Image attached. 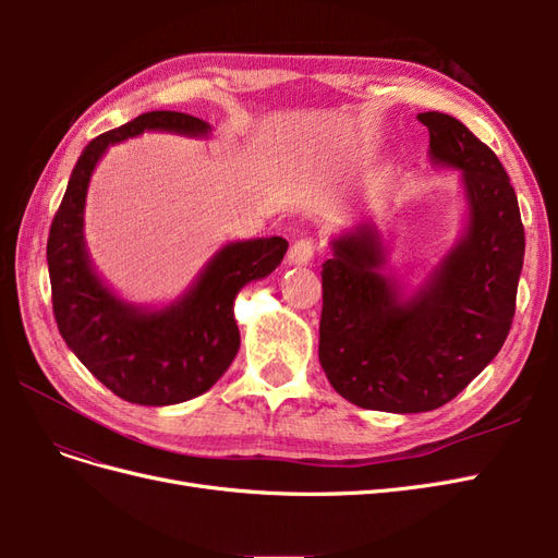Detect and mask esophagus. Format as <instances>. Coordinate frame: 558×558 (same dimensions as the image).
<instances>
[{"label": "esophagus", "instance_id": "obj_1", "mask_svg": "<svg viewBox=\"0 0 558 558\" xmlns=\"http://www.w3.org/2000/svg\"><path fill=\"white\" fill-rule=\"evenodd\" d=\"M314 256V240L312 238H302L298 240L291 251H289V263L291 265H307Z\"/></svg>", "mask_w": 558, "mask_h": 558}]
</instances>
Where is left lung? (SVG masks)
I'll list each match as a JSON object with an SVG mask.
<instances>
[{
    "label": "left lung",
    "mask_w": 558,
    "mask_h": 558,
    "mask_svg": "<svg viewBox=\"0 0 558 558\" xmlns=\"http://www.w3.org/2000/svg\"><path fill=\"white\" fill-rule=\"evenodd\" d=\"M435 165L461 170L470 223L416 295L381 272L375 228L332 240L324 263L318 361L342 398L363 410L442 408L496 359L510 332L523 265V226L508 172L461 121L426 111Z\"/></svg>",
    "instance_id": "1"
}]
</instances>
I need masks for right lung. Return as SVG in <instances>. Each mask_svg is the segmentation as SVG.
<instances>
[{"instance_id":"1","label":"right lung","mask_w":558,"mask_h":558,"mask_svg":"<svg viewBox=\"0 0 558 558\" xmlns=\"http://www.w3.org/2000/svg\"><path fill=\"white\" fill-rule=\"evenodd\" d=\"M144 130L207 137L211 128L189 113L148 111L95 137L83 148L50 223L46 260L53 314L66 347L118 398L162 408L202 396L223 377L240 349L234 298L248 281L275 272L289 242H230L202 269L191 291L162 310H142L116 298L90 265L83 207L105 150Z\"/></svg>"}]
</instances>
